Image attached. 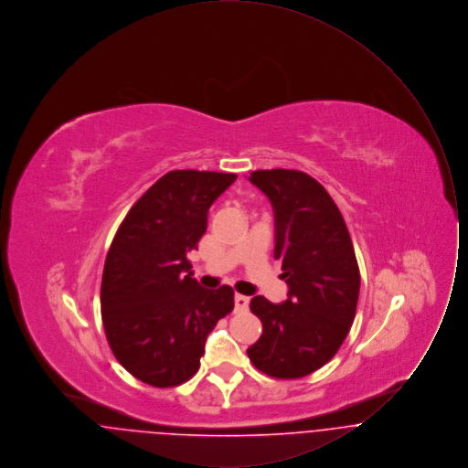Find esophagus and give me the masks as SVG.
Returning <instances> with one entry per match:
<instances>
[{
    "label": "esophagus",
    "mask_w": 468,
    "mask_h": 468,
    "mask_svg": "<svg viewBox=\"0 0 468 468\" xmlns=\"http://www.w3.org/2000/svg\"><path fill=\"white\" fill-rule=\"evenodd\" d=\"M249 309V298L244 294H235V312H244Z\"/></svg>",
    "instance_id": "obj_1"
}]
</instances>
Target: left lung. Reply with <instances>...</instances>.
Masks as SVG:
<instances>
[{
  "label": "left lung",
  "instance_id": "left-lung-1",
  "mask_svg": "<svg viewBox=\"0 0 468 468\" xmlns=\"http://www.w3.org/2000/svg\"><path fill=\"white\" fill-rule=\"evenodd\" d=\"M249 180L273 207L275 260H282L288 300H250L263 334L247 349L270 378H300L326 365L351 330L359 268L346 221L328 191L298 170H256Z\"/></svg>",
  "mask_w": 468,
  "mask_h": 468
}]
</instances>
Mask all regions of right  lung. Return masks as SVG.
Listing matches in <instances>:
<instances>
[{"instance_id": "1", "label": "right lung", "mask_w": 468, "mask_h": 468, "mask_svg": "<svg viewBox=\"0 0 468 468\" xmlns=\"http://www.w3.org/2000/svg\"><path fill=\"white\" fill-rule=\"evenodd\" d=\"M235 174L174 170L134 203L112 240L101 277V319L112 353L133 378L172 388L200 368L205 340L233 311V290L191 277L208 208Z\"/></svg>"}]
</instances>
